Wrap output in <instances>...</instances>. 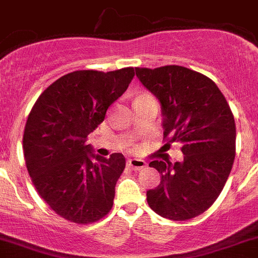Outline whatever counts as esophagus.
I'll list each match as a JSON object with an SVG mask.
<instances>
[{
  "label": "esophagus",
  "instance_id": "obj_1",
  "mask_svg": "<svg viewBox=\"0 0 258 258\" xmlns=\"http://www.w3.org/2000/svg\"><path fill=\"white\" fill-rule=\"evenodd\" d=\"M127 166L134 171H140L146 167V161L140 160V158H131V160L127 161Z\"/></svg>",
  "mask_w": 258,
  "mask_h": 258
}]
</instances>
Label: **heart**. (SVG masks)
Instances as JSON below:
<instances>
[{
	"instance_id": "b5f03b06",
	"label": "heart",
	"mask_w": 258,
	"mask_h": 258,
	"mask_svg": "<svg viewBox=\"0 0 258 258\" xmlns=\"http://www.w3.org/2000/svg\"><path fill=\"white\" fill-rule=\"evenodd\" d=\"M140 97H145V96H140Z\"/></svg>"
}]
</instances>
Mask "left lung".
Wrapping results in <instances>:
<instances>
[{
	"mask_svg": "<svg viewBox=\"0 0 258 258\" xmlns=\"http://www.w3.org/2000/svg\"><path fill=\"white\" fill-rule=\"evenodd\" d=\"M135 70L160 101L163 137L179 142L183 153L181 162L172 163L167 155L150 162L161 173V182L147 191L148 205L168 220L196 217L212 206L232 170V111L216 83L200 72L176 64Z\"/></svg>",
	"mask_w": 258,
	"mask_h": 258,
	"instance_id": "1",
	"label": "left lung"
}]
</instances>
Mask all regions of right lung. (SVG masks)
<instances>
[{"label":"right lung","mask_w":258,"mask_h":258,"mask_svg":"<svg viewBox=\"0 0 258 258\" xmlns=\"http://www.w3.org/2000/svg\"><path fill=\"white\" fill-rule=\"evenodd\" d=\"M134 76L132 67L71 72L49 85L28 114L23 132L27 171L41 199L64 220L88 225L112 209L126 160L122 153L95 155L86 141Z\"/></svg>","instance_id":"obj_1"}]
</instances>
